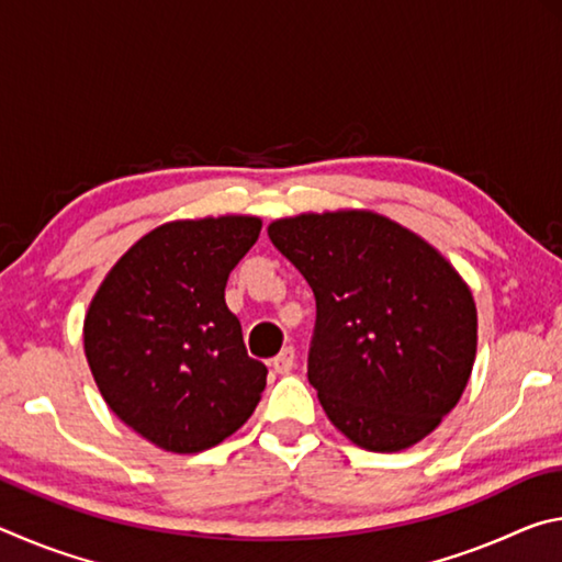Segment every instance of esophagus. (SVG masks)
Here are the masks:
<instances>
[{"label":"esophagus","mask_w":562,"mask_h":562,"mask_svg":"<svg viewBox=\"0 0 562 562\" xmlns=\"http://www.w3.org/2000/svg\"><path fill=\"white\" fill-rule=\"evenodd\" d=\"M272 369L278 374H290L294 369V349L292 347H284L278 357L272 359Z\"/></svg>","instance_id":"obj_1"}]
</instances>
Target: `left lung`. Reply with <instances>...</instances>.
<instances>
[{
    "label": "left lung",
    "instance_id": "left-lung-1",
    "mask_svg": "<svg viewBox=\"0 0 562 562\" xmlns=\"http://www.w3.org/2000/svg\"><path fill=\"white\" fill-rule=\"evenodd\" d=\"M272 245L315 292L307 379L367 451H402L459 404L475 359L471 290L434 247L376 213L274 221Z\"/></svg>",
    "mask_w": 562,
    "mask_h": 562
}]
</instances>
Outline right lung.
Here are the masks:
<instances>
[{
	"label": "right lung",
	"instance_id": "right-lung-1",
	"mask_svg": "<svg viewBox=\"0 0 562 562\" xmlns=\"http://www.w3.org/2000/svg\"><path fill=\"white\" fill-rule=\"evenodd\" d=\"M258 217L156 227L113 265L83 322V349L111 412L158 449L198 453L250 418L268 367L247 357L225 304Z\"/></svg>",
	"mask_w": 562,
	"mask_h": 562
}]
</instances>
